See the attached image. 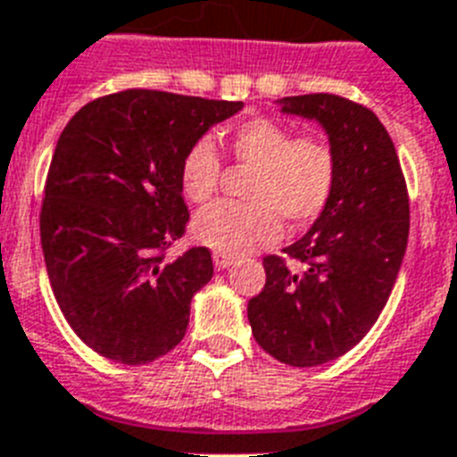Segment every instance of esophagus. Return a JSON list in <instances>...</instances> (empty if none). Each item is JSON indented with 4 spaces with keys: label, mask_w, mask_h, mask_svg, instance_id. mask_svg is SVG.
I'll list each match as a JSON object with an SVG mask.
<instances>
[{
    "label": "esophagus",
    "mask_w": 457,
    "mask_h": 457,
    "mask_svg": "<svg viewBox=\"0 0 457 457\" xmlns=\"http://www.w3.org/2000/svg\"><path fill=\"white\" fill-rule=\"evenodd\" d=\"M213 262H216L218 270H228L237 262L235 255H225V253H213Z\"/></svg>",
    "instance_id": "1"
}]
</instances>
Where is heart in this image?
Masks as SVG:
<instances>
[{
    "label": "heart",
    "mask_w": 457,
    "mask_h": 457,
    "mask_svg": "<svg viewBox=\"0 0 457 457\" xmlns=\"http://www.w3.org/2000/svg\"><path fill=\"white\" fill-rule=\"evenodd\" d=\"M237 164L251 170L244 197L248 202H216L195 216L199 244L225 255H244L270 246L281 237V218L295 228L323 213L337 183V155L318 137L295 132L270 118H251L228 137ZM220 155L202 137L181 160V187L190 202L204 204L218 190Z\"/></svg>",
    "instance_id": "b5f03b06"
}]
</instances>
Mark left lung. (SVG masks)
<instances>
[{"label": "left lung", "instance_id": "1", "mask_svg": "<svg viewBox=\"0 0 457 457\" xmlns=\"http://www.w3.org/2000/svg\"><path fill=\"white\" fill-rule=\"evenodd\" d=\"M278 104L323 125L337 183L312 229L283 248L304 270L264 258L267 283L248 302V323L271 358L316 367L360 344L388 302L409 239V195L393 139L367 106L328 92Z\"/></svg>", "mask_w": 457, "mask_h": 457}]
</instances>
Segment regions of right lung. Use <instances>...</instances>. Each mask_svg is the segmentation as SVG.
Returning <instances> with one entry per match:
<instances>
[{"mask_svg":"<svg viewBox=\"0 0 457 457\" xmlns=\"http://www.w3.org/2000/svg\"><path fill=\"white\" fill-rule=\"evenodd\" d=\"M241 106L122 90L83 106L60 134L41 248L60 312L99 355L145 365L186 337L190 302L211 281L213 262L204 246L164 260L190 218L181 160Z\"/></svg>","mask_w":457,"mask_h":457,"instance_id":"1","label":"right lung"}]
</instances>
